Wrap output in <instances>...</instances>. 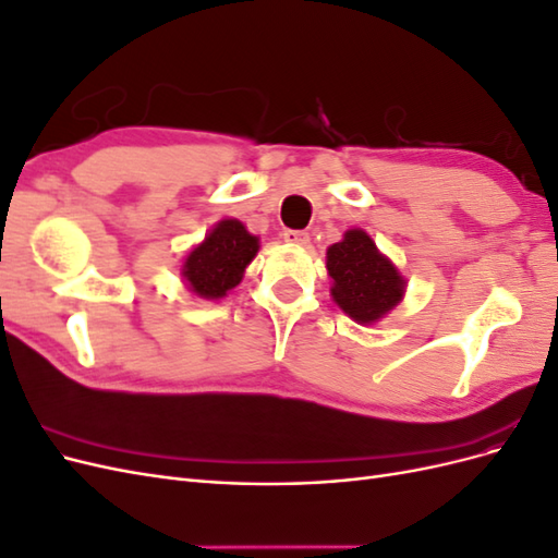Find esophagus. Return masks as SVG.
Masks as SVG:
<instances>
[{
  "mask_svg": "<svg viewBox=\"0 0 558 558\" xmlns=\"http://www.w3.org/2000/svg\"><path fill=\"white\" fill-rule=\"evenodd\" d=\"M283 240L293 244V246H310V234L302 232V230H286Z\"/></svg>",
  "mask_w": 558,
  "mask_h": 558,
  "instance_id": "1",
  "label": "esophagus"
}]
</instances>
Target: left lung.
Returning a JSON list of instances; mask_svg holds the SVG:
<instances>
[{
  "label": "left lung",
  "instance_id": "1",
  "mask_svg": "<svg viewBox=\"0 0 558 558\" xmlns=\"http://www.w3.org/2000/svg\"><path fill=\"white\" fill-rule=\"evenodd\" d=\"M330 295L335 305L361 326H375L396 310L408 281L396 263L384 256L363 228H351L326 251Z\"/></svg>",
  "mask_w": 558,
  "mask_h": 558
}]
</instances>
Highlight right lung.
Returning <instances> with one entry per match:
<instances>
[{
	"label": "right lung",
	"instance_id": "1",
	"mask_svg": "<svg viewBox=\"0 0 558 558\" xmlns=\"http://www.w3.org/2000/svg\"><path fill=\"white\" fill-rule=\"evenodd\" d=\"M258 251L260 238L251 234L242 221L221 218L205 234V240L185 253L181 277L195 298L221 300L234 286H240Z\"/></svg>",
	"mask_w": 558,
	"mask_h": 558
}]
</instances>
